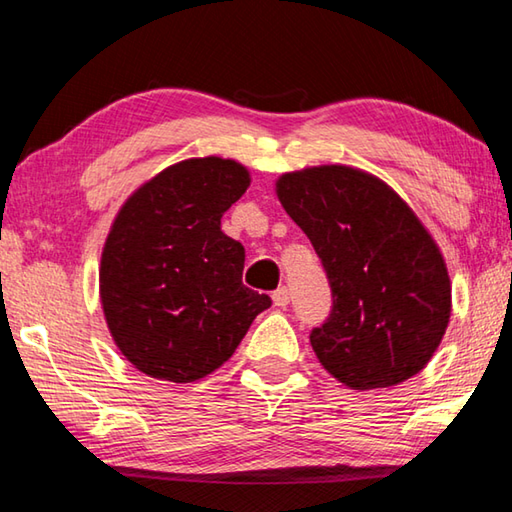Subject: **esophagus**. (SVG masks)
<instances>
[{"mask_svg":"<svg viewBox=\"0 0 512 512\" xmlns=\"http://www.w3.org/2000/svg\"><path fill=\"white\" fill-rule=\"evenodd\" d=\"M272 299H274V306L285 308V306H288V303H290V290H288V288H279V290H274Z\"/></svg>","mask_w":512,"mask_h":512,"instance_id":"1","label":"esophagus"}]
</instances>
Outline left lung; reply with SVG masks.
<instances>
[{
  "label": "left lung",
  "instance_id": "1",
  "mask_svg": "<svg viewBox=\"0 0 512 512\" xmlns=\"http://www.w3.org/2000/svg\"><path fill=\"white\" fill-rule=\"evenodd\" d=\"M283 209L310 238L333 294L310 344L351 389H380L425 369L450 321L452 288L436 242L398 193L348 166L288 173Z\"/></svg>",
  "mask_w": 512,
  "mask_h": 512
}]
</instances>
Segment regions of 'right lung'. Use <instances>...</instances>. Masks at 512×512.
I'll use <instances>...</instances> for the list:
<instances>
[{"mask_svg": "<svg viewBox=\"0 0 512 512\" xmlns=\"http://www.w3.org/2000/svg\"><path fill=\"white\" fill-rule=\"evenodd\" d=\"M249 186L231 159L161 170L116 215L101 258V301L119 351L141 373L195 382L229 360L272 306L242 285L245 247L220 229Z\"/></svg>", "mask_w": 512, "mask_h": 512, "instance_id": "right-lung-1", "label": "right lung"}]
</instances>
